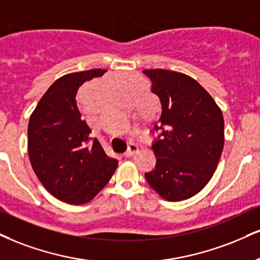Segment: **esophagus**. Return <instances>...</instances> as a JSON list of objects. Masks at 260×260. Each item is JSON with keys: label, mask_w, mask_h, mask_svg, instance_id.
<instances>
[{"label": "esophagus", "mask_w": 260, "mask_h": 260, "mask_svg": "<svg viewBox=\"0 0 260 260\" xmlns=\"http://www.w3.org/2000/svg\"><path fill=\"white\" fill-rule=\"evenodd\" d=\"M138 150H139L138 145H136V144H133V143L129 144V145H128V150L123 154L124 157H131V156H133L137 151H138Z\"/></svg>", "instance_id": "obj_1"}]
</instances>
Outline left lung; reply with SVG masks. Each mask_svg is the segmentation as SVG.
<instances>
[{"mask_svg":"<svg viewBox=\"0 0 260 260\" xmlns=\"http://www.w3.org/2000/svg\"><path fill=\"white\" fill-rule=\"evenodd\" d=\"M160 98V126L151 148L155 170L145 173L149 185L168 201H181L201 191L211 180L224 146L220 109L198 81L176 71L144 70Z\"/></svg>","mask_w":260,"mask_h":260,"instance_id":"obj_1","label":"left lung"}]
</instances>
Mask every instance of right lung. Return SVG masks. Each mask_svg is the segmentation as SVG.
I'll use <instances>...</instances> for the list:
<instances>
[{
	"label": "right lung",
	"instance_id": "right-lung-1",
	"mask_svg": "<svg viewBox=\"0 0 260 260\" xmlns=\"http://www.w3.org/2000/svg\"><path fill=\"white\" fill-rule=\"evenodd\" d=\"M106 73L68 74L43 94L31 115L27 148L32 170L47 191L70 205L89 202L104 187L118 161L105 154L77 108V90Z\"/></svg>",
	"mask_w": 260,
	"mask_h": 260
}]
</instances>
